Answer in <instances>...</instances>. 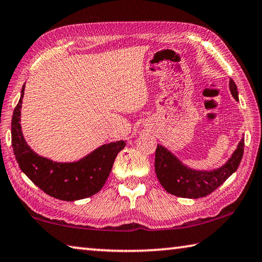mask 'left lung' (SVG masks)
I'll list each match as a JSON object with an SVG mask.
<instances>
[{
    "label": "left lung",
    "mask_w": 262,
    "mask_h": 262,
    "mask_svg": "<svg viewBox=\"0 0 262 262\" xmlns=\"http://www.w3.org/2000/svg\"><path fill=\"white\" fill-rule=\"evenodd\" d=\"M229 88L233 98L239 101L237 85L231 78L229 81ZM243 154L244 137L224 165L211 171H198L186 166L171 151L158 144L155 155V171L159 183L167 193L180 198L199 199L214 192L237 171Z\"/></svg>",
    "instance_id": "obj_1"
}]
</instances>
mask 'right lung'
I'll list each match as a JSON object with an SVG mask.
<instances>
[{
    "label": "right lung",
    "mask_w": 262,
    "mask_h": 262,
    "mask_svg": "<svg viewBox=\"0 0 262 262\" xmlns=\"http://www.w3.org/2000/svg\"><path fill=\"white\" fill-rule=\"evenodd\" d=\"M14 110L11 121V143L20 170L46 194L63 201H76L98 193L112 170L117 155L125 148L126 141L103 144L77 162L59 163L39 156L31 149L20 126L21 99Z\"/></svg>",
    "instance_id": "obj_1"
}]
</instances>
